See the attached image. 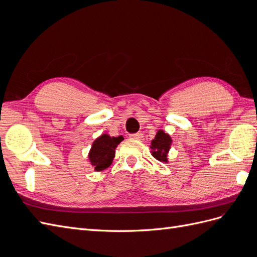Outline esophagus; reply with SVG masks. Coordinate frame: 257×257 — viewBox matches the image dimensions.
<instances>
[{"label":"esophagus","mask_w":257,"mask_h":257,"mask_svg":"<svg viewBox=\"0 0 257 257\" xmlns=\"http://www.w3.org/2000/svg\"><path fill=\"white\" fill-rule=\"evenodd\" d=\"M144 137L143 133H135V134H131L130 138L132 139H137V141H141V139Z\"/></svg>","instance_id":"34e87169"}]
</instances>
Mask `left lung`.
<instances>
[{"label":"left lung","instance_id":"left-lung-1","mask_svg":"<svg viewBox=\"0 0 257 257\" xmlns=\"http://www.w3.org/2000/svg\"><path fill=\"white\" fill-rule=\"evenodd\" d=\"M172 145V138L162 130L158 131L157 135L151 142L152 155L160 162H167V153Z\"/></svg>","mask_w":257,"mask_h":257}]
</instances>
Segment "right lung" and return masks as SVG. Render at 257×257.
<instances>
[{"label": "right lung", "instance_id": "add662e5", "mask_svg": "<svg viewBox=\"0 0 257 257\" xmlns=\"http://www.w3.org/2000/svg\"><path fill=\"white\" fill-rule=\"evenodd\" d=\"M122 141V136L110 137L107 134L95 139L89 153V160L95 170L97 172L104 170L111 164L114 158L115 148Z\"/></svg>", "mask_w": 257, "mask_h": 257}]
</instances>
